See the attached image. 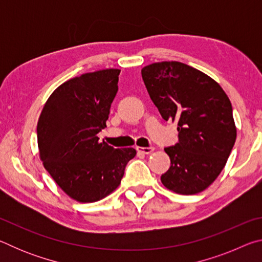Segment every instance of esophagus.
Wrapping results in <instances>:
<instances>
[{
  "instance_id": "obj_1",
  "label": "esophagus",
  "mask_w": 262,
  "mask_h": 262,
  "mask_svg": "<svg viewBox=\"0 0 262 262\" xmlns=\"http://www.w3.org/2000/svg\"><path fill=\"white\" fill-rule=\"evenodd\" d=\"M136 150L139 152H142L144 155H149L154 151L155 148H152V147H136Z\"/></svg>"
}]
</instances>
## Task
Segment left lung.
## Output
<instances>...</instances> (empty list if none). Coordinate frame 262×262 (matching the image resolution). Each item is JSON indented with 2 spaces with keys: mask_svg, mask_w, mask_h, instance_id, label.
Returning a JSON list of instances; mask_svg holds the SVG:
<instances>
[{
  "mask_svg": "<svg viewBox=\"0 0 262 262\" xmlns=\"http://www.w3.org/2000/svg\"><path fill=\"white\" fill-rule=\"evenodd\" d=\"M141 74L162 118L178 122L179 142L164 149L171 166L162 184L183 195L202 192L220 176L236 142L231 101L211 77L178 61L145 66Z\"/></svg>",
  "mask_w": 262,
  "mask_h": 262,
  "instance_id": "1",
  "label": "left lung"
}]
</instances>
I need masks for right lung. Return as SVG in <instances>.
<instances>
[{
  "label": "right lung",
  "instance_id": "add662e5",
  "mask_svg": "<svg viewBox=\"0 0 262 262\" xmlns=\"http://www.w3.org/2000/svg\"><path fill=\"white\" fill-rule=\"evenodd\" d=\"M119 69L83 74L62 83L43 105L37 125L43 167L78 202H96L118 188L134 148L114 149L98 133L118 92Z\"/></svg>",
  "mask_w": 262,
  "mask_h": 262
}]
</instances>
